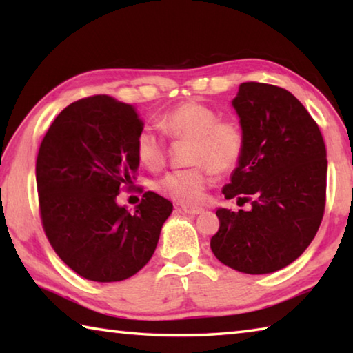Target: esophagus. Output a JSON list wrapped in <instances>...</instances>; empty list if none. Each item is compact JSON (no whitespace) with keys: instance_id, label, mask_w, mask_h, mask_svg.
I'll list each match as a JSON object with an SVG mask.
<instances>
[{"instance_id":"esophagus-1","label":"esophagus","mask_w":353,"mask_h":353,"mask_svg":"<svg viewBox=\"0 0 353 353\" xmlns=\"http://www.w3.org/2000/svg\"><path fill=\"white\" fill-rule=\"evenodd\" d=\"M182 212H185V213H188V214H201V213H204V208H201V207H182Z\"/></svg>"}]
</instances>
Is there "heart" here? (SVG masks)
Masks as SVG:
<instances>
[{
  "label": "heart",
  "instance_id": "heart-1",
  "mask_svg": "<svg viewBox=\"0 0 353 353\" xmlns=\"http://www.w3.org/2000/svg\"><path fill=\"white\" fill-rule=\"evenodd\" d=\"M160 128L172 141H190L187 162L191 168L168 172L155 183L159 193L183 205H196L204 199L213 171L224 174L241 162L246 135L241 123L232 117H219L216 109L199 101H187L166 113ZM135 152L149 170H162L168 159V145L152 129L137 135Z\"/></svg>",
  "mask_w": 353,
  "mask_h": 353
}]
</instances>
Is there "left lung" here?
I'll return each instance as SVG.
<instances>
[{
	"mask_svg": "<svg viewBox=\"0 0 353 353\" xmlns=\"http://www.w3.org/2000/svg\"><path fill=\"white\" fill-rule=\"evenodd\" d=\"M234 107L246 135L223 194L250 208H219L210 248L244 274L282 270L303 254L325 210L327 151L319 126L296 97L263 82L240 85Z\"/></svg>",
	"mask_w": 353,
	"mask_h": 353,
	"instance_id": "left-lung-1",
	"label": "left lung"
}]
</instances>
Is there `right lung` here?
<instances>
[{"mask_svg": "<svg viewBox=\"0 0 353 353\" xmlns=\"http://www.w3.org/2000/svg\"><path fill=\"white\" fill-rule=\"evenodd\" d=\"M140 130L132 105L94 94L65 107L41 140L35 177L45 235L65 265L93 282L139 272L172 212L154 191L134 213L117 204L123 190L135 188Z\"/></svg>", "mask_w": 353, "mask_h": 353, "instance_id": "right-lung-1", "label": "right lung"}]
</instances>
